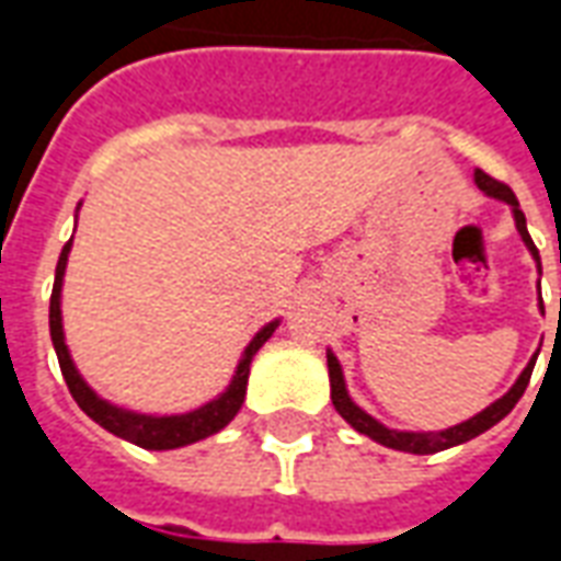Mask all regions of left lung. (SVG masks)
Masks as SVG:
<instances>
[{
  "mask_svg": "<svg viewBox=\"0 0 561 561\" xmlns=\"http://www.w3.org/2000/svg\"><path fill=\"white\" fill-rule=\"evenodd\" d=\"M474 185L481 188L483 195L493 197V201H502L511 207V216H514V225H517V233L519 240L526 243L529 249L531 261H535V267H538V276H541V255H538V249L531 243L529 237V228H526V216H523V209H519V201L514 197V192L507 188L505 183H499L493 176H486L483 171H474ZM538 309L543 312V300H541V291H538ZM561 312V306H559ZM541 352V348H538ZM538 352L531 354V360L526 364V369L519 373V378L511 385L505 397H499L495 402H490L483 412H478L474 417L462 423H454V426H447V430H390L385 426L381 421H376L373 414L360 409L357 402L352 400V393H348V385H345V373H342V364L340 357L333 354V348H328V373H330V400H333V409L345 417L348 426H354L357 433L366 435V438H373L378 445L385 447H393V450H402V454H438V450H447V447H457L462 442H471L474 435L486 433L490 426L502 421L514 405L519 402V397L526 393L529 388V378H531V369H535V360H538Z\"/></svg>",
  "mask_w": 561,
  "mask_h": 561,
  "instance_id": "left-lung-1",
  "label": "left lung"
}]
</instances>
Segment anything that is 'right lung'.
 Listing matches in <instances>:
<instances>
[{
  "label": "right lung",
  "instance_id": "right-lung-1",
  "mask_svg": "<svg viewBox=\"0 0 561 561\" xmlns=\"http://www.w3.org/2000/svg\"><path fill=\"white\" fill-rule=\"evenodd\" d=\"M83 201L75 209V219H78ZM71 243L75 237L62 245L59 252V264H56V279H54V294H50V340H54V352L59 357V369L66 378L71 397L78 402L83 412L90 414L92 421L104 426L107 433L126 438L131 445L147 447V450H173V447L195 445L201 438H209L219 430H225L228 423L237 417V412L243 409L245 400V385H249V366L257 348L276 333L279 328V318L267 321L264 328L257 330L255 336L249 340V345L240 354V360L233 366V376L228 381V388L216 393L213 400L197 405L192 412H176V414H156V412H138V409H126V405H116V402L104 400L102 393L90 388V381L80 376L75 357L68 352L66 345V330H62V285H66V267L68 255H71Z\"/></svg>",
  "mask_w": 561,
  "mask_h": 561
}]
</instances>
